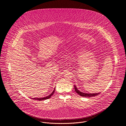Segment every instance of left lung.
Returning <instances> with one entry per match:
<instances>
[{
    "label": "left lung",
    "mask_w": 126,
    "mask_h": 126,
    "mask_svg": "<svg viewBox=\"0 0 126 126\" xmlns=\"http://www.w3.org/2000/svg\"><path fill=\"white\" fill-rule=\"evenodd\" d=\"M74 88H75V92H76V93L77 94H78L79 95H80L81 96H82V97H92L96 96L99 95L100 93H100H86L82 92H81L78 89V88H77V87L75 85H74Z\"/></svg>",
    "instance_id": "1"
}]
</instances>
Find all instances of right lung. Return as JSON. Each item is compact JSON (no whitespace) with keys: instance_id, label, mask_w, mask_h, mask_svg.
<instances>
[{"instance_id":"add662e5","label":"right lung","mask_w":126,"mask_h":126,"mask_svg":"<svg viewBox=\"0 0 126 126\" xmlns=\"http://www.w3.org/2000/svg\"><path fill=\"white\" fill-rule=\"evenodd\" d=\"M55 88H54V90L53 91V92L48 96L45 97H43V98H32L33 99H35V100H39V101H42V100H46V99H49L54 94V93L55 92Z\"/></svg>"}]
</instances>
